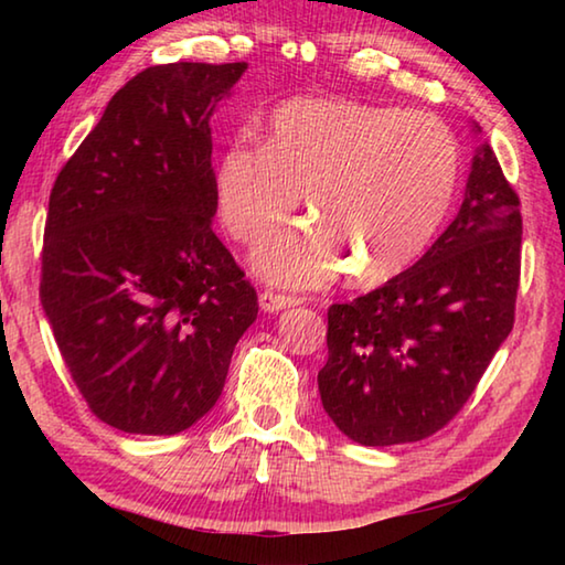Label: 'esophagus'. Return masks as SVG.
I'll return each mask as SVG.
<instances>
[{
  "mask_svg": "<svg viewBox=\"0 0 565 565\" xmlns=\"http://www.w3.org/2000/svg\"><path fill=\"white\" fill-rule=\"evenodd\" d=\"M303 299L301 296H291V294H279V291H271V289H264L259 294V303L264 311H281V309H289V306H299Z\"/></svg>",
  "mask_w": 565,
  "mask_h": 565,
  "instance_id": "esophagus-1",
  "label": "esophagus"
}]
</instances>
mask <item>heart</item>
<instances>
[{
  "instance_id": "obj_1",
  "label": "heart",
  "mask_w": 565,
  "mask_h": 565,
  "mask_svg": "<svg viewBox=\"0 0 565 565\" xmlns=\"http://www.w3.org/2000/svg\"><path fill=\"white\" fill-rule=\"evenodd\" d=\"M454 131L426 111L351 99H296L276 109L262 147L232 141L216 164L224 226L252 244L303 202L317 222L256 248V271L321 286L349 266L384 281L414 264L441 228L458 186Z\"/></svg>"
}]
</instances>
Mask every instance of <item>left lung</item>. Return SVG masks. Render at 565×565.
<instances>
[{"label":"left lung","instance_id":"8db88e82","mask_svg":"<svg viewBox=\"0 0 565 565\" xmlns=\"http://www.w3.org/2000/svg\"><path fill=\"white\" fill-rule=\"evenodd\" d=\"M521 234V199L483 145L434 246L379 289L329 306L319 394L351 441H420L463 408L513 329Z\"/></svg>","mask_w":565,"mask_h":565}]
</instances>
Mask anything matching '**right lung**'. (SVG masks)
<instances>
[{
    "label": "right lung",
    "mask_w": 565,
    "mask_h": 565,
    "mask_svg": "<svg viewBox=\"0 0 565 565\" xmlns=\"http://www.w3.org/2000/svg\"><path fill=\"white\" fill-rule=\"evenodd\" d=\"M246 62L149 66L114 94L62 167L40 299L92 414L171 436L222 396L259 303L212 232V129Z\"/></svg>",
    "instance_id": "obj_1"
}]
</instances>
